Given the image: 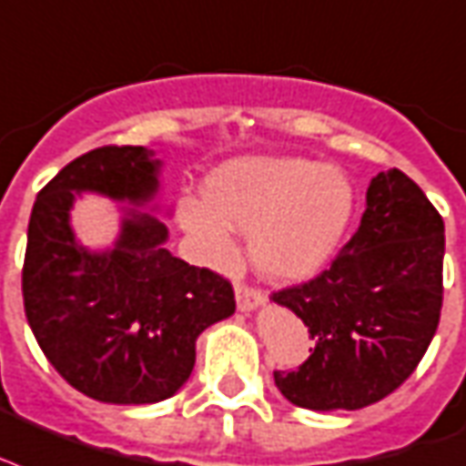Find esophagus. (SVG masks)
Instances as JSON below:
<instances>
[{"label": "esophagus", "instance_id": "esophagus-1", "mask_svg": "<svg viewBox=\"0 0 466 466\" xmlns=\"http://www.w3.org/2000/svg\"><path fill=\"white\" fill-rule=\"evenodd\" d=\"M234 296H237V308L241 312L254 310L257 305L264 303V293L254 286H248V283H241V280L234 283Z\"/></svg>", "mask_w": 466, "mask_h": 466}]
</instances>
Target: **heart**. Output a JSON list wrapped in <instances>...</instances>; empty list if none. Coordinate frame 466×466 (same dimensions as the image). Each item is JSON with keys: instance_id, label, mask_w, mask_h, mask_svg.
I'll return each mask as SVG.
<instances>
[{"instance_id": "obj_1", "label": "heart", "mask_w": 466, "mask_h": 466, "mask_svg": "<svg viewBox=\"0 0 466 466\" xmlns=\"http://www.w3.org/2000/svg\"><path fill=\"white\" fill-rule=\"evenodd\" d=\"M354 212V187L308 158H241L208 177V200L186 198L180 222L215 261L232 257V227L268 279H305L325 264Z\"/></svg>"}]
</instances>
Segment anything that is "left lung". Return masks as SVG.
Wrapping results in <instances>:
<instances>
[{"mask_svg":"<svg viewBox=\"0 0 466 466\" xmlns=\"http://www.w3.org/2000/svg\"><path fill=\"white\" fill-rule=\"evenodd\" d=\"M445 222L399 168L371 180L351 239L315 279L273 290L315 347L279 390L310 410H357L386 399L420 364L442 310Z\"/></svg>","mask_w":466,"mask_h":466,"instance_id":"obj_1","label":"left lung"}]
</instances>
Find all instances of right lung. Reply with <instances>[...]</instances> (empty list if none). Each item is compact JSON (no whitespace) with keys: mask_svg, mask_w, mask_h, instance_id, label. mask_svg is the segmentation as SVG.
Instances as JSON below:
<instances>
[{"mask_svg":"<svg viewBox=\"0 0 466 466\" xmlns=\"http://www.w3.org/2000/svg\"><path fill=\"white\" fill-rule=\"evenodd\" d=\"M158 161L144 147H99L38 193L28 219L21 293L46 360L102 403L141 406L173 396L195 367V339L234 312L232 283L176 258L166 225L127 212L115 248L92 254L67 225L73 193L148 202Z\"/></svg>","mask_w":466,"mask_h":466,"instance_id":"right-lung-1","label":"right lung"}]
</instances>
